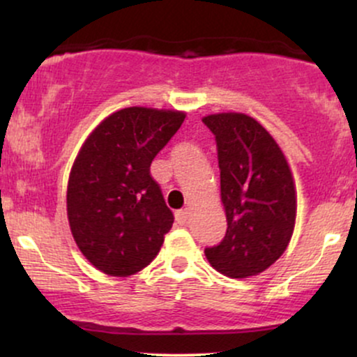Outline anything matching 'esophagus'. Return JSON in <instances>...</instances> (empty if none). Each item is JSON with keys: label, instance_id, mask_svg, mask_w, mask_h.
Wrapping results in <instances>:
<instances>
[{"label": "esophagus", "instance_id": "1", "mask_svg": "<svg viewBox=\"0 0 357 357\" xmlns=\"http://www.w3.org/2000/svg\"><path fill=\"white\" fill-rule=\"evenodd\" d=\"M188 218H190V211H188V210H179V211H176V221H178L179 225L186 223Z\"/></svg>", "mask_w": 357, "mask_h": 357}]
</instances>
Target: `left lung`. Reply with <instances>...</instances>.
<instances>
[{
    "instance_id": "obj_1",
    "label": "left lung",
    "mask_w": 357,
    "mask_h": 357,
    "mask_svg": "<svg viewBox=\"0 0 357 357\" xmlns=\"http://www.w3.org/2000/svg\"><path fill=\"white\" fill-rule=\"evenodd\" d=\"M218 149L227 235L204 250L216 272L248 278L265 272L289 247L297 216L292 171L277 141L247 114L203 117Z\"/></svg>"
}]
</instances>
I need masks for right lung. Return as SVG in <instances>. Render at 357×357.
I'll return each mask as SVG.
<instances>
[{"instance_id":"obj_1","label":"right lung","mask_w":357,"mask_h":357,"mask_svg":"<svg viewBox=\"0 0 357 357\" xmlns=\"http://www.w3.org/2000/svg\"><path fill=\"white\" fill-rule=\"evenodd\" d=\"M184 117L181 110L121 109L89 134L73 161L68 225L82 255L105 275L141 272L173 227L149 167Z\"/></svg>"}]
</instances>
